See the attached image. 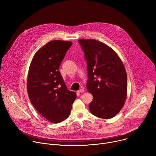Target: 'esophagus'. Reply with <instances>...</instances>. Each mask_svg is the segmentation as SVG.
Segmentation results:
<instances>
[{"instance_id": "1", "label": "esophagus", "mask_w": 156, "mask_h": 156, "mask_svg": "<svg viewBox=\"0 0 156 156\" xmlns=\"http://www.w3.org/2000/svg\"><path fill=\"white\" fill-rule=\"evenodd\" d=\"M77 92H78V93H83V92H84V89H80V90H78Z\"/></svg>"}]
</instances>
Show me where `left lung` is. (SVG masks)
Masks as SVG:
<instances>
[{
    "label": "left lung",
    "instance_id": "left-lung-1",
    "mask_svg": "<svg viewBox=\"0 0 156 156\" xmlns=\"http://www.w3.org/2000/svg\"><path fill=\"white\" fill-rule=\"evenodd\" d=\"M87 61V88L93 95L90 112L97 117L109 119L122 108L127 98L126 68L110 47L95 39H79Z\"/></svg>",
    "mask_w": 156,
    "mask_h": 156
}]
</instances>
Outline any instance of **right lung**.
<instances>
[{"label":"right lung","instance_id":"1","mask_svg":"<svg viewBox=\"0 0 156 156\" xmlns=\"http://www.w3.org/2000/svg\"><path fill=\"white\" fill-rule=\"evenodd\" d=\"M70 41L54 40L39 49L29 66L27 90L34 107L46 119L59 123L67 119L76 93L67 89L59 71Z\"/></svg>","mask_w":156,"mask_h":156}]
</instances>
